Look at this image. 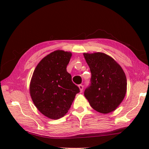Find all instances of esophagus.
Instances as JSON below:
<instances>
[{
  "label": "esophagus",
  "mask_w": 149,
  "mask_h": 149,
  "mask_svg": "<svg viewBox=\"0 0 149 149\" xmlns=\"http://www.w3.org/2000/svg\"><path fill=\"white\" fill-rule=\"evenodd\" d=\"M78 87H79V90H80V93H82L83 92V86L81 85V84H79L78 86Z\"/></svg>",
  "instance_id": "34e87169"
}]
</instances>
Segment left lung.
<instances>
[{"label":"left lung","mask_w":149,"mask_h":149,"mask_svg":"<svg viewBox=\"0 0 149 149\" xmlns=\"http://www.w3.org/2000/svg\"><path fill=\"white\" fill-rule=\"evenodd\" d=\"M91 73L84 96L94 110L107 114L117 109L127 91V79L121 66L106 54L84 53Z\"/></svg>","instance_id":"left-lung-1"}]
</instances>
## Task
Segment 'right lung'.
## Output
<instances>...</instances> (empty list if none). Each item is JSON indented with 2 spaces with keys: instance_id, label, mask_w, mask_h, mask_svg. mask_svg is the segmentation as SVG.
I'll list each match as a JSON object with an SVG mask.
<instances>
[{
  "instance_id": "obj_1",
  "label": "right lung",
  "mask_w": 149,
  "mask_h": 149,
  "mask_svg": "<svg viewBox=\"0 0 149 149\" xmlns=\"http://www.w3.org/2000/svg\"><path fill=\"white\" fill-rule=\"evenodd\" d=\"M72 53L56 50L44 57L33 71L30 94L35 106L52 119L63 118L70 109L79 89L66 71Z\"/></svg>"
}]
</instances>
